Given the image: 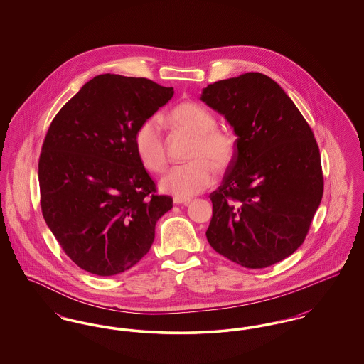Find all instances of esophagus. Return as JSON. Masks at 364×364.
I'll return each instance as SVG.
<instances>
[{"label": "esophagus", "instance_id": "obj_1", "mask_svg": "<svg viewBox=\"0 0 364 364\" xmlns=\"http://www.w3.org/2000/svg\"><path fill=\"white\" fill-rule=\"evenodd\" d=\"M190 202V198H178V196H174L173 198L174 205H188Z\"/></svg>", "mask_w": 364, "mask_h": 364}]
</instances>
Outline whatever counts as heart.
Wrapping results in <instances>:
<instances>
[{"label":"heart","instance_id":"1","mask_svg":"<svg viewBox=\"0 0 364 364\" xmlns=\"http://www.w3.org/2000/svg\"><path fill=\"white\" fill-rule=\"evenodd\" d=\"M169 120L180 131L192 136L190 162L176 165L162 176L161 190L178 198H191L208 188L215 178L214 166L220 171L232 162L236 150V139L215 127V119L206 107L196 102L177 105ZM135 146L143 165L159 173L166 168V141L161 120L153 117L139 127Z\"/></svg>","mask_w":364,"mask_h":364}]
</instances>
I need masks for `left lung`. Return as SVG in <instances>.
I'll use <instances>...</instances> for the list:
<instances>
[{"instance_id":"obj_1","label":"left lung","mask_w":364,"mask_h":364,"mask_svg":"<svg viewBox=\"0 0 364 364\" xmlns=\"http://www.w3.org/2000/svg\"><path fill=\"white\" fill-rule=\"evenodd\" d=\"M200 100L236 134L235 156L210 193V245L248 269L292 255L304 242L323 195L311 128L269 76L248 72L202 90Z\"/></svg>"}]
</instances>
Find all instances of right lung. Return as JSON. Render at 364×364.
Instances as JSON below:
<instances>
[{"label":"right lung","mask_w":364,"mask_h":364,"mask_svg":"<svg viewBox=\"0 0 364 364\" xmlns=\"http://www.w3.org/2000/svg\"><path fill=\"white\" fill-rule=\"evenodd\" d=\"M144 77L98 75L53 119L38 164L42 214L80 269L109 277L150 250L173 199L156 195L135 135L173 97Z\"/></svg>","instance_id":"1"}]
</instances>
